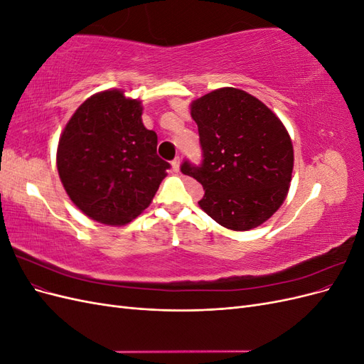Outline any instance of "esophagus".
Masks as SVG:
<instances>
[{
    "label": "esophagus",
    "mask_w": 364,
    "mask_h": 364,
    "mask_svg": "<svg viewBox=\"0 0 364 364\" xmlns=\"http://www.w3.org/2000/svg\"><path fill=\"white\" fill-rule=\"evenodd\" d=\"M171 168H173L174 173L179 171V168H181V158H179V156L174 158V159L171 161Z\"/></svg>",
    "instance_id": "esophagus-1"
}]
</instances>
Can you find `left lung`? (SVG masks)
Segmentation results:
<instances>
[{"label":"left lung","instance_id":"8db88e82","mask_svg":"<svg viewBox=\"0 0 364 364\" xmlns=\"http://www.w3.org/2000/svg\"><path fill=\"white\" fill-rule=\"evenodd\" d=\"M191 117L202 162L185 159L181 171L202 183L200 208L228 229L259 226L278 211L291 181L293 146L281 119L235 87L200 97Z\"/></svg>","mask_w":364,"mask_h":364}]
</instances>
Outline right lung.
<instances>
[{
  "instance_id": "add662e5",
  "label": "right lung",
  "mask_w": 364,
  "mask_h": 364,
  "mask_svg": "<svg viewBox=\"0 0 364 364\" xmlns=\"http://www.w3.org/2000/svg\"><path fill=\"white\" fill-rule=\"evenodd\" d=\"M138 100L123 91L95 94L79 106L59 139L58 171L73 203L106 225H126L150 205L170 164L158 135L142 124Z\"/></svg>"
}]
</instances>
